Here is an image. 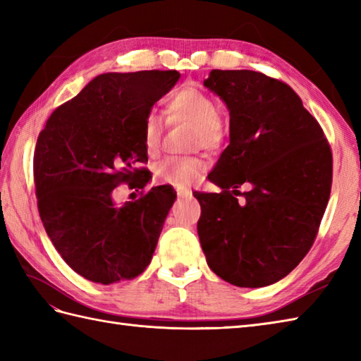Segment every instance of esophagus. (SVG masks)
I'll return each mask as SVG.
<instances>
[{
  "label": "esophagus",
  "instance_id": "1",
  "mask_svg": "<svg viewBox=\"0 0 361 361\" xmlns=\"http://www.w3.org/2000/svg\"><path fill=\"white\" fill-rule=\"evenodd\" d=\"M176 194H178L180 198H190V197H192V190H189V189H178V190H176Z\"/></svg>",
  "mask_w": 361,
  "mask_h": 361
}]
</instances>
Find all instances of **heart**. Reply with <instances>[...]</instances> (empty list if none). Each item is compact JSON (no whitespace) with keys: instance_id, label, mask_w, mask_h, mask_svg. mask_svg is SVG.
<instances>
[{"instance_id":"1","label":"heart","mask_w":361,"mask_h":361,"mask_svg":"<svg viewBox=\"0 0 361 361\" xmlns=\"http://www.w3.org/2000/svg\"><path fill=\"white\" fill-rule=\"evenodd\" d=\"M166 114L172 122H188L194 126V144L206 149H217L225 140V126L212 99L194 87L181 88L169 99ZM144 147L149 153L158 152L163 141V124L155 114L145 119L142 127ZM203 159L197 157H167L157 163L155 178L173 188H186L202 178Z\"/></svg>"}]
</instances>
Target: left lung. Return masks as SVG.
I'll return each mask as SVG.
<instances>
[{
    "instance_id": "left-lung-1",
    "label": "left lung",
    "mask_w": 361,
    "mask_h": 361,
    "mask_svg": "<svg viewBox=\"0 0 361 361\" xmlns=\"http://www.w3.org/2000/svg\"><path fill=\"white\" fill-rule=\"evenodd\" d=\"M203 85L229 111V145L208 175L221 194H194L206 262L233 286H271L315 240L331 197V147L287 83L250 70H212ZM242 184L252 189L239 202Z\"/></svg>"
}]
</instances>
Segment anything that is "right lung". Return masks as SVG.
Here are the masks:
<instances>
[{
  "instance_id": "add662e5",
  "label": "right lung",
  "mask_w": 361,
  "mask_h": 361,
  "mask_svg": "<svg viewBox=\"0 0 361 361\" xmlns=\"http://www.w3.org/2000/svg\"><path fill=\"white\" fill-rule=\"evenodd\" d=\"M180 79L178 71L106 73L54 111L38 135V212L54 247L83 278L110 286L150 264L176 194L157 186L118 204L113 190L147 185L144 122Z\"/></svg>"
}]
</instances>
